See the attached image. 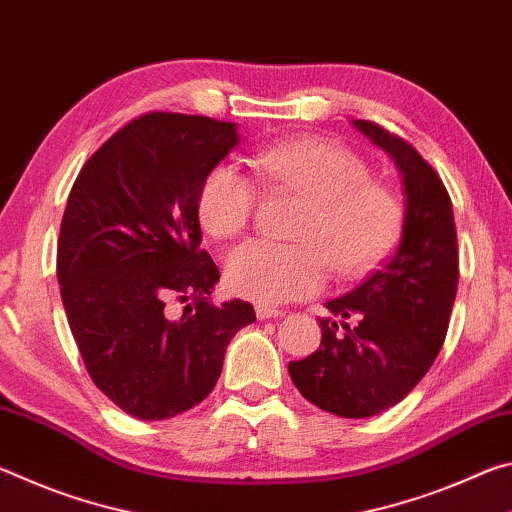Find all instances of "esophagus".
<instances>
[{"label":"esophagus","instance_id":"34e87169","mask_svg":"<svg viewBox=\"0 0 512 512\" xmlns=\"http://www.w3.org/2000/svg\"><path fill=\"white\" fill-rule=\"evenodd\" d=\"M255 314H257V318H259V320H268V318H277V316H282V311H280V309H275V307L257 305V307H255Z\"/></svg>","mask_w":512,"mask_h":512}]
</instances>
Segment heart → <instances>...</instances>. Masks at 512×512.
I'll list each match as a JSON object with an SVG mask.
<instances>
[{
    "label": "heart",
    "mask_w": 512,
    "mask_h": 512,
    "mask_svg": "<svg viewBox=\"0 0 512 512\" xmlns=\"http://www.w3.org/2000/svg\"><path fill=\"white\" fill-rule=\"evenodd\" d=\"M264 176L309 198L293 230L298 244L248 241L225 259V282L241 298L282 305L314 296L339 277L377 268L400 239L404 207L391 187L375 183L368 162L323 137H296L268 146L257 158ZM259 205L253 178L230 162L207 171L198 189V221L214 239H235L250 228Z\"/></svg>",
    "instance_id": "1"
}]
</instances>
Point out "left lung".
<instances>
[{"instance_id": "obj_1", "label": "left lung", "mask_w": 512, "mask_h": 512, "mask_svg": "<svg viewBox=\"0 0 512 512\" xmlns=\"http://www.w3.org/2000/svg\"><path fill=\"white\" fill-rule=\"evenodd\" d=\"M354 126L402 171V241L357 289L327 302L334 318H318L320 348L291 361L289 375L318 409L370 418L402 402L443 348L458 287V244L452 198L436 169L375 121Z\"/></svg>"}]
</instances>
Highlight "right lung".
<instances>
[{
	"label": "right lung",
	"instance_id": "add662e5",
	"mask_svg": "<svg viewBox=\"0 0 512 512\" xmlns=\"http://www.w3.org/2000/svg\"><path fill=\"white\" fill-rule=\"evenodd\" d=\"M237 142L230 121L146 112L90 155L69 192L60 298L94 386L133 418L203 402L230 339L255 320L244 300L212 302L219 268L201 250L196 207L207 171Z\"/></svg>",
	"mask_w": 512,
	"mask_h": 512
}]
</instances>
